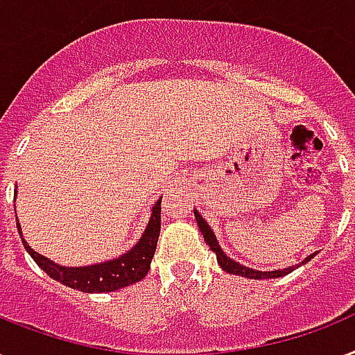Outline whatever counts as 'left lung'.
<instances>
[{"label":"left lung","instance_id":"8db88e82","mask_svg":"<svg viewBox=\"0 0 355 355\" xmlns=\"http://www.w3.org/2000/svg\"><path fill=\"white\" fill-rule=\"evenodd\" d=\"M194 216H196L198 227H200V232H202L203 241H205V244H207L209 248L215 252L218 265H220L222 270H226L227 274H237V276L250 277V279H268V277H282V276H287V274H291V272L295 270V268H298V266L304 265V263H307V261H311L313 257H315V254L307 255L306 259L302 261L300 265L289 266V268H282V270H272V272L266 270V272H263V270H255V268H248V266L241 265V263H237V261L230 259V257L224 254V250L220 248V244H218V241H216L213 230L209 227V224L203 220V216L200 215L198 211H194Z\"/></svg>","mask_w":355,"mask_h":355}]
</instances>
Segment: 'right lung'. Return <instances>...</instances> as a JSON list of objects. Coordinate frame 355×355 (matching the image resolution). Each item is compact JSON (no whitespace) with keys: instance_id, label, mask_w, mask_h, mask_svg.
Returning <instances> with one entry per match:
<instances>
[{"instance_id":"right-lung-1","label":"right lung","mask_w":355,"mask_h":355,"mask_svg":"<svg viewBox=\"0 0 355 355\" xmlns=\"http://www.w3.org/2000/svg\"><path fill=\"white\" fill-rule=\"evenodd\" d=\"M16 211V209H15ZM18 233H20L21 243L26 246L27 254L31 255L33 261L42 268L49 277H53L57 282L64 283L66 287H72L81 293H112V291L122 289L128 285L140 282L142 277H146L150 270V263L153 259L155 248H157L159 232H161V198L152 209V218L148 222L146 230L139 239V243L133 248L122 254L116 259L98 263L90 266H62L53 263L48 257L37 254L35 250L26 243V239L21 235L20 224Z\"/></svg>"}]
</instances>
